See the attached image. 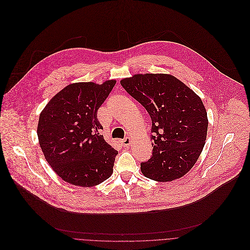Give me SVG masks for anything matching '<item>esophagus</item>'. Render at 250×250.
Wrapping results in <instances>:
<instances>
[{
  "instance_id": "esophagus-1",
  "label": "esophagus",
  "mask_w": 250,
  "mask_h": 250,
  "mask_svg": "<svg viewBox=\"0 0 250 250\" xmlns=\"http://www.w3.org/2000/svg\"><path fill=\"white\" fill-rule=\"evenodd\" d=\"M122 145L124 146H129L131 144H132V139L131 138H129V137H127V138H125L124 140H122Z\"/></svg>"
}]
</instances>
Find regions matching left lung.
Listing matches in <instances>:
<instances>
[{"instance_id": "8db88e82", "label": "left lung", "mask_w": 250, "mask_h": 250, "mask_svg": "<svg viewBox=\"0 0 250 250\" xmlns=\"http://www.w3.org/2000/svg\"><path fill=\"white\" fill-rule=\"evenodd\" d=\"M120 83L152 119L153 156L141 164L142 173L159 182L185 175L207 138L208 117L200 96L169 74H137Z\"/></svg>"}]
</instances>
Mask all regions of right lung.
I'll list each match as a JSON object with an SVG mask.
<instances>
[{"label":"right lung","mask_w":250,"mask_h":250,"mask_svg":"<svg viewBox=\"0 0 250 250\" xmlns=\"http://www.w3.org/2000/svg\"><path fill=\"white\" fill-rule=\"evenodd\" d=\"M74 83L56 93L39 115L37 136L44 158L64 181L82 187L101 184L113 172L118 154L107 142L97 110L115 85Z\"/></svg>","instance_id":"1"}]
</instances>
